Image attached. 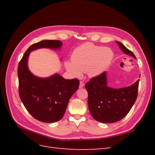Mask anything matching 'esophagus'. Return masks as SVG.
<instances>
[{
  "label": "esophagus",
  "instance_id": "esophagus-1",
  "mask_svg": "<svg viewBox=\"0 0 155 155\" xmlns=\"http://www.w3.org/2000/svg\"><path fill=\"white\" fill-rule=\"evenodd\" d=\"M84 85H85V84H84V83L83 81H80V83H79V88H81L84 87Z\"/></svg>",
  "mask_w": 155,
  "mask_h": 155
}]
</instances>
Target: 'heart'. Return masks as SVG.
Returning <instances> with one entry per match:
<instances>
[{
	"label": "heart",
	"instance_id": "1",
	"mask_svg": "<svg viewBox=\"0 0 155 155\" xmlns=\"http://www.w3.org/2000/svg\"><path fill=\"white\" fill-rule=\"evenodd\" d=\"M113 56L110 48L87 43L75 49L71 55L72 61H67L64 65L74 77L80 78L83 72H87L89 76L93 78L105 71Z\"/></svg>",
	"mask_w": 155,
	"mask_h": 155
}]
</instances>
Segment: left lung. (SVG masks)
<instances>
[{
	"mask_svg": "<svg viewBox=\"0 0 155 155\" xmlns=\"http://www.w3.org/2000/svg\"><path fill=\"white\" fill-rule=\"evenodd\" d=\"M116 42L125 54L136 59L132 51ZM139 81L129 87L116 89L107 86L106 72L91 79L85 88L88 109L94 119L101 123H114L123 119L137 100Z\"/></svg>",
	"mask_w": 155,
	"mask_h": 155,
	"instance_id": "left-lung-1",
	"label": "left lung"
}]
</instances>
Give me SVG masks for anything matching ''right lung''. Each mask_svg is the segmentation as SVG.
Listing matches in <instances>:
<instances>
[{
	"label": "right lung",
	"mask_w": 155,
	"mask_h": 155,
	"mask_svg": "<svg viewBox=\"0 0 155 155\" xmlns=\"http://www.w3.org/2000/svg\"><path fill=\"white\" fill-rule=\"evenodd\" d=\"M58 40H44L31 45L23 55L18 66V93L23 105L36 120L52 123L61 119L70 98L79 87L78 79H66L56 74L47 78L33 75L28 68L30 52L41 48L58 49Z\"/></svg>",
	"instance_id": "1"
}]
</instances>
